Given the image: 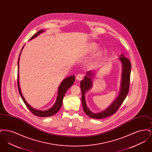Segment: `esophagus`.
I'll list each match as a JSON object with an SVG mask.
<instances>
[{
    "label": "esophagus",
    "instance_id": "34e87169",
    "mask_svg": "<svg viewBox=\"0 0 152 152\" xmlns=\"http://www.w3.org/2000/svg\"><path fill=\"white\" fill-rule=\"evenodd\" d=\"M83 75H81V74H79V75H77V76H76V80H77V81H81V80L83 79Z\"/></svg>",
    "mask_w": 152,
    "mask_h": 152
}]
</instances>
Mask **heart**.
<instances>
[{"label": "heart", "instance_id": "heart-1", "mask_svg": "<svg viewBox=\"0 0 152 152\" xmlns=\"http://www.w3.org/2000/svg\"><path fill=\"white\" fill-rule=\"evenodd\" d=\"M98 45L94 43H91L87 45L86 48V53L87 54H91L93 53L94 51V55L91 59H90L88 61V65L89 66H91L94 64L96 62H97L101 58V57L103 56L104 52L101 49H98Z\"/></svg>", "mask_w": 152, "mask_h": 152}]
</instances>
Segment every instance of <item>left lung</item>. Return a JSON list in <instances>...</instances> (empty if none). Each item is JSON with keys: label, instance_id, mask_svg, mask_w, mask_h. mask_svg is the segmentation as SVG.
Segmentation results:
<instances>
[{"label": "left lung", "instance_id": "1", "mask_svg": "<svg viewBox=\"0 0 152 152\" xmlns=\"http://www.w3.org/2000/svg\"><path fill=\"white\" fill-rule=\"evenodd\" d=\"M122 64L121 81L118 96L108 107L99 113H94L92 112L87 107L86 101V94L88 92L93 86V78L96 71H89L87 72L84 80L80 82V88L82 94V105L84 112L87 116L94 119H99L105 118L115 114L120 108L123 101L125 99L129 92L130 84V76L131 72V64L129 60L121 54L120 57L118 58Z\"/></svg>", "mask_w": 152, "mask_h": 152}]
</instances>
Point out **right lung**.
I'll return each instance as SVG.
<instances>
[{
  "instance_id": "add662e5",
  "label": "right lung",
  "mask_w": 152,
  "mask_h": 152,
  "mask_svg": "<svg viewBox=\"0 0 152 152\" xmlns=\"http://www.w3.org/2000/svg\"><path fill=\"white\" fill-rule=\"evenodd\" d=\"M44 31H44V30H40V31H39L34 36H32L31 37L29 40L34 39L35 37H36V36H38L40 34L43 33ZM24 46L23 47L22 51H21L20 53L19 57V58H18V87L19 94L20 95L22 100L24 101V104H26V107L31 112V113H32L34 115L38 116V117H50V116H53V115H55L58 112V111L60 110V109L61 108V107L62 106V104H63V100L64 96L65 95L66 91L70 87H71L72 86L73 84L74 83V81L75 80V76H73V75L70 76L69 77L65 78V79H64L62 81V82L59 85L58 88V96H57L56 102H55V104L51 107V108L45 110H38V109H36L32 108L29 105V104L27 103V102L25 100V99L24 98L22 92H21V89H20V85H19V60H20V55H21V52H22V50H23V49L24 48Z\"/></svg>"
}]
</instances>
